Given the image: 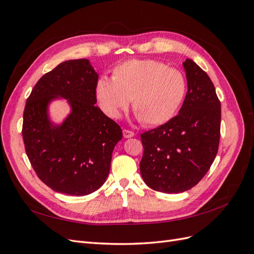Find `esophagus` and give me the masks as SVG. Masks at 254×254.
I'll use <instances>...</instances> for the list:
<instances>
[{"mask_svg":"<svg viewBox=\"0 0 254 254\" xmlns=\"http://www.w3.org/2000/svg\"><path fill=\"white\" fill-rule=\"evenodd\" d=\"M123 135H124L125 139H129V137H133L134 136V132L130 131V130L124 129V130H123Z\"/></svg>","mask_w":254,"mask_h":254,"instance_id":"34e87169","label":"esophagus"}]
</instances>
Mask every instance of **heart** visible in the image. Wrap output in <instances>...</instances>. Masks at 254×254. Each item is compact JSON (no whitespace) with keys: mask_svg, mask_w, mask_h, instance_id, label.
<instances>
[{"mask_svg":"<svg viewBox=\"0 0 254 254\" xmlns=\"http://www.w3.org/2000/svg\"><path fill=\"white\" fill-rule=\"evenodd\" d=\"M187 81L181 72L151 59H132L114 67L112 80L102 77L96 98L103 111L118 118L132 99V107L149 126L170 121L183 102Z\"/></svg>","mask_w":254,"mask_h":254,"instance_id":"heart-1","label":"heart"}]
</instances>
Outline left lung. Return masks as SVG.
<instances>
[{
	"label": "left lung",
	"instance_id": "obj_1",
	"mask_svg": "<svg viewBox=\"0 0 254 254\" xmlns=\"http://www.w3.org/2000/svg\"><path fill=\"white\" fill-rule=\"evenodd\" d=\"M188 92L177 117L142 133L140 171L158 191L178 194L200 181L217 155L221 110L214 84L191 59L182 64Z\"/></svg>",
	"mask_w": 254,
	"mask_h": 254
}]
</instances>
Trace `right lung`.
Returning <instances> with one entry per match:
<instances>
[{"mask_svg": "<svg viewBox=\"0 0 254 254\" xmlns=\"http://www.w3.org/2000/svg\"><path fill=\"white\" fill-rule=\"evenodd\" d=\"M98 74L88 59L66 60L38 80L26 101L22 135L37 176L57 193L86 196L109 175L121 127L95 106ZM65 99L70 112L60 123L49 107Z\"/></svg>", "mask_w": 254, "mask_h": 254, "instance_id": "right-lung-1", "label": "right lung"}]
</instances>
